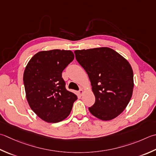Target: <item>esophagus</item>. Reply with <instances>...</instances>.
Masks as SVG:
<instances>
[{"instance_id":"obj_1","label":"esophagus","mask_w":156,"mask_h":156,"mask_svg":"<svg viewBox=\"0 0 156 156\" xmlns=\"http://www.w3.org/2000/svg\"><path fill=\"white\" fill-rule=\"evenodd\" d=\"M83 93H84L83 89H82V88H80V89L79 90V94H83Z\"/></svg>"}]
</instances>
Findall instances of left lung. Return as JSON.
<instances>
[{
	"instance_id": "obj_1",
	"label": "left lung",
	"mask_w": 156,
	"mask_h": 156,
	"mask_svg": "<svg viewBox=\"0 0 156 156\" xmlns=\"http://www.w3.org/2000/svg\"><path fill=\"white\" fill-rule=\"evenodd\" d=\"M74 53L87 73L95 97L89 112L101 120L116 118L126 108L133 94V71L130 63L108 47L76 50Z\"/></svg>"
}]
</instances>
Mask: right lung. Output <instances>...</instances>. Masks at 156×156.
Wrapping results in <instances>:
<instances>
[{"label":"right lung","mask_w":156,"mask_h":156,"mask_svg":"<svg viewBox=\"0 0 156 156\" xmlns=\"http://www.w3.org/2000/svg\"><path fill=\"white\" fill-rule=\"evenodd\" d=\"M74 59L71 51H40L24 70L23 84L28 104L47 122L57 123L69 115L77 96L67 90L62 72Z\"/></svg>","instance_id":"1"}]
</instances>
